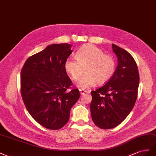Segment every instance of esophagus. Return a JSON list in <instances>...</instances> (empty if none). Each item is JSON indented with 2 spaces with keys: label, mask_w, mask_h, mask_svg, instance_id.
<instances>
[{
  "label": "esophagus",
  "mask_w": 156,
  "mask_h": 156,
  "mask_svg": "<svg viewBox=\"0 0 156 156\" xmlns=\"http://www.w3.org/2000/svg\"><path fill=\"white\" fill-rule=\"evenodd\" d=\"M79 91H80V94H81V95H83V94H85L86 93H87V91H86V90H81V89H80Z\"/></svg>",
  "instance_id": "1"
}]
</instances>
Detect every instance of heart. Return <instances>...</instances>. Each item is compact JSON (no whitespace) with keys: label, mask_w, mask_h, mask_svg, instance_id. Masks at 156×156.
Wrapping results in <instances>:
<instances>
[{"label":"heart","mask_w":156,"mask_h":156,"mask_svg":"<svg viewBox=\"0 0 156 156\" xmlns=\"http://www.w3.org/2000/svg\"><path fill=\"white\" fill-rule=\"evenodd\" d=\"M76 58H66L64 67L74 80H77L83 72L85 74L78 79L77 86L82 89L90 87L97 82L99 85L108 82L113 76L116 69L115 60L112 55L91 44L80 48L76 53Z\"/></svg>","instance_id":"obj_1"}]
</instances>
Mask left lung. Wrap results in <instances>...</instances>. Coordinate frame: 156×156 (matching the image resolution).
<instances>
[{"instance_id":"8db88e82","label":"left lung","mask_w":156,"mask_h":156,"mask_svg":"<svg viewBox=\"0 0 156 156\" xmlns=\"http://www.w3.org/2000/svg\"><path fill=\"white\" fill-rule=\"evenodd\" d=\"M118 57L115 73L105 85L92 91L90 110L93 122L103 129L119 125L129 114L137 98L139 74L129 53L112 44Z\"/></svg>"}]
</instances>
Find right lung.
Returning <instances> with one entry per match:
<instances>
[{
    "mask_svg": "<svg viewBox=\"0 0 156 156\" xmlns=\"http://www.w3.org/2000/svg\"><path fill=\"white\" fill-rule=\"evenodd\" d=\"M69 44H54L29 57L21 71V94L25 107L36 121L57 130L68 122L79 90H66L73 82L64 63L72 53Z\"/></svg>",
    "mask_w": 156,
    "mask_h": 156,
    "instance_id": "obj_1",
    "label": "right lung"
}]
</instances>
